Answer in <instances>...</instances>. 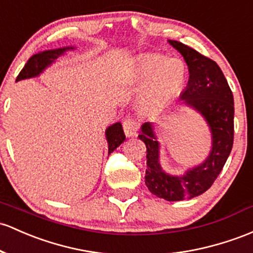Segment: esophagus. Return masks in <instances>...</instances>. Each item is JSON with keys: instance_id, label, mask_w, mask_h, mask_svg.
<instances>
[{"instance_id": "obj_1", "label": "esophagus", "mask_w": 253, "mask_h": 253, "mask_svg": "<svg viewBox=\"0 0 253 253\" xmlns=\"http://www.w3.org/2000/svg\"><path fill=\"white\" fill-rule=\"evenodd\" d=\"M122 127H124L125 134H126L128 138L137 135L138 124H137V121H135V119H133V118L125 119V121L122 122Z\"/></svg>"}]
</instances>
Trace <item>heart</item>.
<instances>
[{"label":"heart","instance_id":"obj_1","mask_svg":"<svg viewBox=\"0 0 253 253\" xmlns=\"http://www.w3.org/2000/svg\"><path fill=\"white\" fill-rule=\"evenodd\" d=\"M135 78L138 84L145 87L140 96L141 108L157 109L182 90L187 79V67L180 59L149 54L138 63Z\"/></svg>","mask_w":253,"mask_h":253}]
</instances>
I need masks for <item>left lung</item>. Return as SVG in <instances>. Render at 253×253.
Listing matches in <instances>:
<instances>
[{"instance_id": "left-lung-1", "label": "left lung", "mask_w": 253, "mask_h": 253, "mask_svg": "<svg viewBox=\"0 0 253 253\" xmlns=\"http://www.w3.org/2000/svg\"><path fill=\"white\" fill-rule=\"evenodd\" d=\"M187 63L190 79L180 95L182 104L201 114L211 131V150L203 163L186 170L184 175L166 173L160 163V143L152 122L141 125L138 135L146 145L145 184L158 198L168 202L184 201L209 190L221 173L233 148L234 99L217 63L181 42L168 41Z\"/></svg>"}]
</instances>
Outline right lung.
<instances>
[{"mask_svg":"<svg viewBox=\"0 0 253 253\" xmlns=\"http://www.w3.org/2000/svg\"><path fill=\"white\" fill-rule=\"evenodd\" d=\"M73 49L74 46H65V48L45 50V51H41L38 54L33 55L27 61L24 68L21 69L19 76L16 77V82L38 77L44 69L49 67L55 60H57V57H60L61 55L65 54L68 50ZM105 138H107L108 141V154H112L114 150L118 148L119 145H121V143H124V140L126 139L120 122H116V124L112 125V126L105 129Z\"/></svg>","mask_w":253,"mask_h":253,"instance_id":"obj_1","label":"right lung"}]
</instances>
